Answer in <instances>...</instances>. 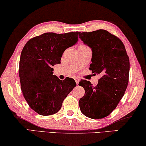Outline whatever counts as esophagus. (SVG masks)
Listing matches in <instances>:
<instances>
[{
  "instance_id": "34e87169",
  "label": "esophagus",
  "mask_w": 146,
  "mask_h": 146,
  "mask_svg": "<svg viewBox=\"0 0 146 146\" xmlns=\"http://www.w3.org/2000/svg\"><path fill=\"white\" fill-rule=\"evenodd\" d=\"M74 80H75L76 83V84L77 85L78 84V83H79V82H80V78H75Z\"/></svg>"
}]
</instances>
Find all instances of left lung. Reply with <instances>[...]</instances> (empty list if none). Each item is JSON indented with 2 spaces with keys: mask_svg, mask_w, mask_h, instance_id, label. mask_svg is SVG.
Masks as SVG:
<instances>
[{
  "mask_svg": "<svg viewBox=\"0 0 146 146\" xmlns=\"http://www.w3.org/2000/svg\"><path fill=\"white\" fill-rule=\"evenodd\" d=\"M79 36L92 50L89 69L102 75L94 87L85 80L79 82L85 90L80 108L90 118H104L115 110L124 95L129 82V57L122 41L106 30L79 33Z\"/></svg>",
  "mask_w": 146,
  "mask_h": 146,
  "instance_id": "8db88e82",
  "label": "left lung"
}]
</instances>
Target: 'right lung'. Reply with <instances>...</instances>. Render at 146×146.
<instances>
[{"mask_svg":"<svg viewBox=\"0 0 146 146\" xmlns=\"http://www.w3.org/2000/svg\"><path fill=\"white\" fill-rule=\"evenodd\" d=\"M78 32L46 33L30 39L22 50L19 77L23 96L31 109L42 115L54 114L76 86L74 80H61L53 75L52 66L60 63L68 48L78 40Z\"/></svg>","mask_w":146,"mask_h":146,"instance_id":"1","label":"right lung"}]
</instances>
